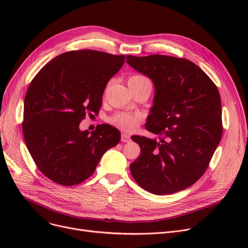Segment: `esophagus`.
<instances>
[{"label":"esophagus","mask_w":248,"mask_h":248,"mask_svg":"<svg viewBox=\"0 0 248 248\" xmlns=\"http://www.w3.org/2000/svg\"><path fill=\"white\" fill-rule=\"evenodd\" d=\"M129 140H131V137H129V135L127 134H122V141L123 142H127L129 141Z\"/></svg>","instance_id":"1"}]
</instances>
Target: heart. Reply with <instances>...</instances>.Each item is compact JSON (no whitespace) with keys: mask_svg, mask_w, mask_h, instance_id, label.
Masks as SVG:
<instances>
[{"mask_svg":"<svg viewBox=\"0 0 248 248\" xmlns=\"http://www.w3.org/2000/svg\"><path fill=\"white\" fill-rule=\"evenodd\" d=\"M128 81H142V82H149V79L144 76L135 75L129 78ZM140 120V116L135 113L131 112H117L113 116L109 119V122L122 129L124 131H133V129L137 126Z\"/></svg>","mask_w":248,"mask_h":248,"instance_id":"obj_1","label":"heart"}]
</instances>
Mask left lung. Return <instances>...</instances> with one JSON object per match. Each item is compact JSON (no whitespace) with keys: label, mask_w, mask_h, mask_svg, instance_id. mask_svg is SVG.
Returning <instances> with one entry per match:
<instances>
[{"label":"left lung","mask_w":248,"mask_h":248,"mask_svg":"<svg viewBox=\"0 0 248 248\" xmlns=\"http://www.w3.org/2000/svg\"><path fill=\"white\" fill-rule=\"evenodd\" d=\"M153 81L155 95L146 129L134 136L140 157L129 166L137 183L155 195L173 194L197 182L222 136L221 99L213 81L193 62L166 55L126 56Z\"/></svg>","instance_id":"left-lung-1"}]
</instances>
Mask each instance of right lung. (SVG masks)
Here are the masks:
<instances>
[{
  "label": "right lung",
  "instance_id": "1",
  "mask_svg": "<svg viewBox=\"0 0 248 248\" xmlns=\"http://www.w3.org/2000/svg\"><path fill=\"white\" fill-rule=\"evenodd\" d=\"M124 63V55L77 50L52 59L37 73L24 100L23 135L38 169L63 186L93 174L103 154L116 146L121 133L99 124L81 131L86 112L101 107L104 88Z\"/></svg>",
  "mask_w": 248,
  "mask_h": 248
}]
</instances>
